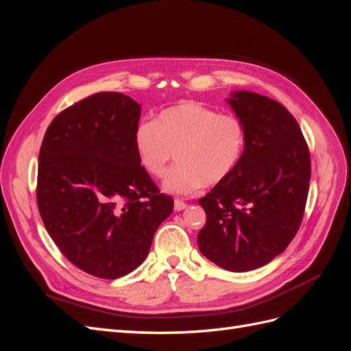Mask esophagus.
Returning a JSON list of instances; mask_svg holds the SVG:
<instances>
[{
  "instance_id": "34e87169",
  "label": "esophagus",
  "mask_w": 351,
  "mask_h": 351,
  "mask_svg": "<svg viewBox=\"0 0 351 351\" xmlns=\"http://www.w3.org/2000/svg\"><path fill=\"white\" fill-rule=\"evenodd\" d=\"M186 206H187V204H186V202H183L182 199L174 200V209L176 210H183V209H186Z\"/></svg>"
}]
</instances>
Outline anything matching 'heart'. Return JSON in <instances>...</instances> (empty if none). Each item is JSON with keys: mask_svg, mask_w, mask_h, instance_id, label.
<instances>
[{"mask_svg": "<svg viewBox=\"0 0 351 351\" xmlns=\"http://www.w3.org/2000/svg\"><path fill=\"white\" fill-rule=\"evenodd\" d=\"M246 124L236 114H221L196 101H184L159 111L134 132V149L143 171L162 178L164 189L189 196L214 187L236 171L246 151Z\"/></svg>", "mask_w": 351, "mask_h": 351, "instance_id": "obj_1", "label": "heart"}]
</instances>
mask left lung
Segmentation results:
<instances>
[{
  "mask_svg": "<svg viewBox=\"0 0 351 351\" xmlns=\"http://www.w3.org/2000/svg\"><path fill=\"white\" fill-rule=\"evenodd\" d=\"M246 124L247 145L236 171L199 199L206 224L197 244L218 267L244 272L282 253L299 231L311 182V154L285 107L254 92L228 99Z\"/></svg>",
  "mask_w": 351,
  "mask_h": 351,
  "instance_id": "obj_1",
  "label": "left lung"
}]
</instances>
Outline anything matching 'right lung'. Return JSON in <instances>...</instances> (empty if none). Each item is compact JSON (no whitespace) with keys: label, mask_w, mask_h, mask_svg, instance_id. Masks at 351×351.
<instances>
[{"label":"right lung","mask_w":351,"mask_h":351,"mask_svg":"<svg viewBox=\"0 0 351 351\" xmlns=\"http://www.w3.org/2000/svg\"><path fill=\"white\" fill-rule=\"evenodd\" d=\"M139 119L130 97L98 92L57 114L40 145V218L61 253L98 278L139 267L174 208L137 159Z\"/></svg>","instance_id":"right-lung-1"}]
</instances>
